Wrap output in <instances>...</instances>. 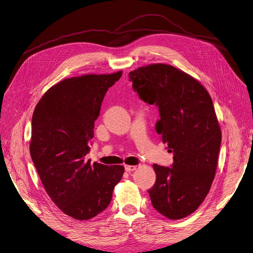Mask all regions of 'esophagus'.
<instances>
[{
	"label": "esophagus",
	"instance_id": "esophagus-1",
	"mask_svg": "<svg viewBox=\"0 0 253 253\" xmlns=\"http://www.w3.org/2000/svg\"><path fill=\"white\" fill-rule=\"evenodd\" d=\"M125 169H126V172H130V171H133V170L137 169V166H134V165H126Z\"/></svg>",
	"mask_w": 253,
	"mask_h": 253
}]
</instances>
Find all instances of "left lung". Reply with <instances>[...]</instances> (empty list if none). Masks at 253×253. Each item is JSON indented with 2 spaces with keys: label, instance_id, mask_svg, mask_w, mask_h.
Listing matches in <instances>:
<instances>
[{
  "label": "left lung",
  "instance_id": "obj_1",
  "mask_svg": "<svg viewBox=\"0 0 253 253\" xmlns=\"http://www.w3.org/2000/svg\"><path fill=\"white\" fill-rule=\"evenodd\" d=\"M128 77L140 98L158 106L155 128L174 153L171 167L153 165L152 205L168 219L185 218L208 196L218 165L222 132L211 96L197 79L166 64L140 67Z\"/></svg>",
  "mask_w": 253,
  "mask_h": 253
}]
</instances>
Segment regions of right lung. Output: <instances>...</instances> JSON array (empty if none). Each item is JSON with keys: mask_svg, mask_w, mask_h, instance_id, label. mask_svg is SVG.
Returning <instances> with one entry per match:
<instances>
[{"mask_svg": "<svg viewBox=\"0 0 253 253\" xmlns=\"http://www.w3.org/2000/svg\"><path fill=\"white\" fill-rule=\"evenodd\" d=\"M122 75L65 79L44 93L32 115L29 149L38 175L55 206L76 220L103 211L125 172L122 165H91L85 158L104 95Z\"/></svg>", "mask_w": 253, "mask_h": 253, "instance_id": "obj_1", "label": "right lung"}]
</instances>
